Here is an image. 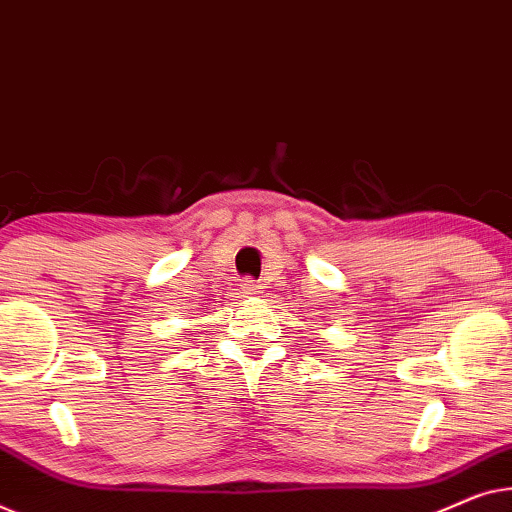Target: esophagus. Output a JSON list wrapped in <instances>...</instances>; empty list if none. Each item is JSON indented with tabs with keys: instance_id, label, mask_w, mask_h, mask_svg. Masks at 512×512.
<instances>
[{
	"instance_id": "1",
	"label": "esophagus",
	"mask_w": 512,
	"mask_h": 512,
	"mask_svg": "<svg viewBox=\"0 0 512 512\" xmlns=\"http://www.w3.org/2000/svg\"><path fill=\"white\" fill-rule=\"evenodd\" d=\"M259 290H262V287H259L253 278H246L241 283V294H243V297H253V294H257Z\"/></svg>"
}]
</instances>
